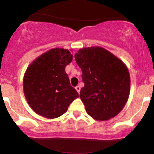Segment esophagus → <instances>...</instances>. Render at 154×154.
<instances>
[{
    "instance_id": "obj_1",
    "label": "esophagus",
    "mask_w": 154,
    "mask_h": 154,
    "mask_svg": "<svg viewBox=\"0 0 154 154\" xmlns=\"http://www.w3.org/2000/svg\"><path fill=\"white\" fill-rule=\"evenodd\" d=\"M75 89L77 90V91L78 93H80V87L79 86H76L75 87Z\"/></svg>"
}]
</instances>
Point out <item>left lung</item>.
<instances>
[{"mask_svg": "<svg viewBox=\"0 0 154 154\" xmlns=\"http://www.w3.org/2000/svg\"><path fill=\"white\" fill-rule=\"evenodd\" d=\"M84 87L80 97L88 115L97 121L117 116L128 100L130 77L120 59L103 48L80 49L74 55Z\"/></svg>", "mask_w": 154, "mask_h": 154, "instance_id": "obj_1", "label": "left lung"}]
</instances>
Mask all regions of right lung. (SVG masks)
<instances>
[{
	"instance_id": "add662e5",
	"label": "right lung",
	"mask_w": 154,
	"mask_h": 154,
	"mask_svg": "<svg viewBox=\"0 0 154 154\" xmlns=\"http://www.w3.org/2000/svg\"><path fill=\"white\" fill-rule=\"evenodd\" d=\"M72 59L68 50L53 48L27 67L23 80L24 94L36 114L50 119L60 117L79 97L65 71Z\"/></svg>"
}]
</instances>
